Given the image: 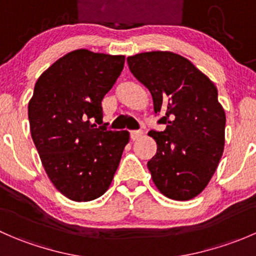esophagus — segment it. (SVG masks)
<instances>
[{
  "instance_id": "34e87169",
  "label": "esophagus",
  "mask_w": 256,
  "mask_h": 256,
  "mask_svg": "<svg viewBox=\"0 0 256 256\" xmlns=\"http://www.w3.org/2000/svg\"><path fill=\"white\" fill-rule=\"evenodd\" d=\"M130 136H131V140L136 141L142 136V131H132V132L130 134Z\"/></svg>"
}]
</instances>
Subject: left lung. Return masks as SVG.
<instances>
[{"instance_id": "1", "label": "left lung", "mask_w": 256, "mask_h": 256, "mask_svg": "<svg viewBox=\"0 0 256 256\" xmlns=\"http://www.w3.org/2000/svg\"><path fill=\"white\" fill-rule=\"evenodd\" d=\"M131 73L151 92L166 128L150 131L157 152L148 162L157 190L174 200L197 197L213 177L226 142V112L214 82L187 58L167 50L128 56Z\"/></svg>"}]
</instances>
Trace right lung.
Returning <instances> with one entry per match:
<instances>
[{"instance_id": "right-lung-1", "label": "right lung", "mask_w": 256, "mask_h": 256, "mask_svg": "<svg viewBox=\"0 0 256 256\" xmlns=\"http://www.w3.org/2000/svg\"><path fill=\"white\" fill-rule=\"evenodd\" d=\"M125 56L76 49L42 73L28 102L30 135L54 187L76 202L109 190L130 140L128 131H108L102 100L115 84Z\"/></svg>"}]
</instances>
